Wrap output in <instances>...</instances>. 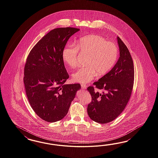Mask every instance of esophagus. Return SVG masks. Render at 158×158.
Listing matches in <instances>:
<instances>
[{
  "instance_id": "34e87169",
  "label": "esophagus",
  "mask_w": 158,
  "mask_h": 158,
  "mask_svg": "<svg viewBox=\"0 0 158 158\" xmlns=\"http://www.w3.org/2000/svg\"><path fill=\"white\" fill-rule=\"evenodd\" d=\"M81 89H85L87 87V85H81Z\"/></svg>"
}]
</instances>
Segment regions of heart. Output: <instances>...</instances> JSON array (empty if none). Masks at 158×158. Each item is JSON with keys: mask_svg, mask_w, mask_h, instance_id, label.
I'll return each mask as SVG.
<instances>
[{"mask_svg": "<svg viewBox=\"0 0 158 158\" xmlns=\"http://www.w3.org/2000/svg\"><path fill=\"white\" fill-rule=\"evenodd\" d=\"M78 51L87 55L85 65L73 75L75 82L85 84L92 81L98 75L103 76L109 72L115 64L118 50L114 43L107 42L98 35L85 36L78 40L75 46L68 44L62 51V59L71 68L77 65Z\"/></svg>", "mask_w": 158, "mask_h": 158, "instance_id": "obj_1", "label": "heart"}]
</instances>
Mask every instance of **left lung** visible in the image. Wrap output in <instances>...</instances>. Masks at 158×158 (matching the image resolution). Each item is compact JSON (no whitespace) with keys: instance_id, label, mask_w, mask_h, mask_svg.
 I'll return each instance as SVG.
<instances>
[{"instance_id":"1","label":"left lung","mask_w":158,"mask_h":158,"mask_svg":"<svg viewBox=\"0 0 158 158\" xmlns=\"http://www.w3.org/2000/svg\"><path fill=\"white\" fill-rule=\"evenodd\" d=\"M120 57L115 65L87 90L92 97L87 106L91 119L99 123H107L115 119L123 112L131 96L134 81V67L131 54L119 37H117Z\"/></svg>"}]
</instances>
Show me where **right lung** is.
<instances>
[{
    "mask_svg": "<svg viewBox=\"0 0 158 158\" xmlns=\"http://www.w3.org/2000/svg\"><path fill=\"white\" fill-rule=\"evenodd\" d=\"M79 31L73 27L55 28L35 44L27 57L23 79L27 98L36 114L48 122L67 115L81 89L80 84H65L69 75L62 56L68 40Z\"/></svg>",
    "mask_w": 158,
    "mask_h": 158,
    "instance_id": "obj_1",
    "label": "right lung"
}]
</instances>
